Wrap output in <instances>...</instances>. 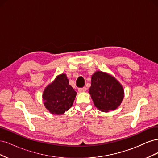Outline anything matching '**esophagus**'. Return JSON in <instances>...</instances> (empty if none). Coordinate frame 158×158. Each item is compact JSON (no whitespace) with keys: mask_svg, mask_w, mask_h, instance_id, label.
<instances>
[{"mask_svg":"<svg viewBox=\"0 0 158 158\" xmlns=\"http://www.w3.org/2000/svg\"><path fill=\"white\" fill-rule=\"evenodd\" d=\"M87 90V88L85 87H83V88H80L78 89V92H84L85 91Z\"/></svg>","mask_w":158,"mask_h":158,"instance_id":"esophagus-1","label":"esophagus"}]
</instances>
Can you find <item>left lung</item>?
Returning a JSON list of instances; mask_svg holds the SVG:
<instances>
[{
	"label": "left lung",
	"instance_id": "obj_1",
	"mask_svg": "<svg viewBox=\"0 0 158 158\" xmlns=\"http://www.w3.org/2000/svg\"><path fill=\"white\" fill-rule=\"evenodd\" d=\"M95 106L103 112L116 109L124 98V89L111 75L97 71L92 76L89 89Z\"/></svg>",
	"mask_w": 158,
	"mask_h": 158
}]
</instances>
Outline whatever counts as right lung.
Returning a JSON list of instances; mask_svg holds the SVG:
<instances>
[{
    "mask_svg": "<svg viewBox=\"0 0 158 158\" xmlns=\"http://www.w3.org/2000/svg\"><path fill=\"white\" fill-rule=\"evenodd\" d=\"M76 94L70 85L66 75L62 74L45 88L43 101L51 114H62L73 106Z\"/></svg>",
    "mask_w": 158,
    "mask_h": 158,
    "instance_id": "add662e5",
    "label": "right lung"
}]
</instances>
